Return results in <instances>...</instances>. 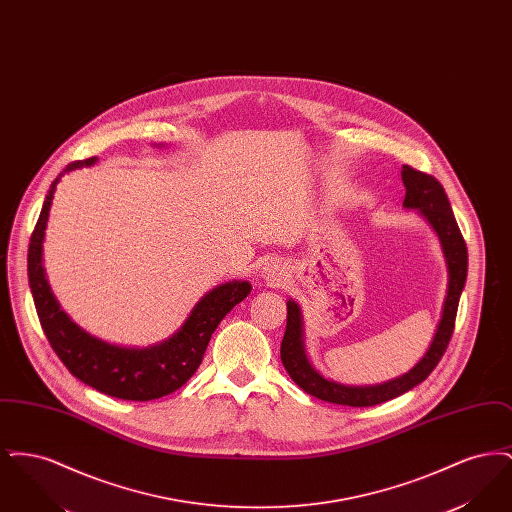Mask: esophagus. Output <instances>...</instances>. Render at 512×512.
I'll use <instances>...</instances> for the list:
<instances>
[{
    "mask_svg": "<svg viewBox=\"0 0 512 512\" xmlns=\"http://www.w3.org/2000/svg\"><path fill=\"white\" fill-rule=\"evenodd\" d=\"M265 278L270 280L272 284H280L284 280V272H282V268L278 267V265L270 263V265L265 267Z\"/></svg>",
    "mask_w": 512,
    "mask_h": 512,
    "instance_id": "esophagus-1",
    "label": "esophagus"
}]
</instances>
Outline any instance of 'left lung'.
<instances>
[{"label": "left lung", "instance_id": "8db88e82", "mask_svg": "<svg viewBox=\"0 0 512 512\" xmlns=\"http://www.w3.org/2000/svg\"><path fill=\"white\" fill-rule=\"evenodd\" d=\"M401 178L407 190L403 207L418 209L420 215L430 222V226L438 234L443 257L447 263L449 282H447V295L443 301V311H441L436 336L430 343L426 355L403 376L393 378L384 384H376V386H343L320 376L309 363L305 355V345H303L301 309L293 299H290L286 334L280 345V359L284 368L288 370V374L292 376L293 382L301 390L307 391L309 395H315L322 401L347 405V407H372V405L390 401L393 397H399L405 391L413 390L414 386H418L430 376V372L441 361L449 340L453 336L457 307H459V299H461L466 272H468V253H466L463 234L451 211L443 186L432 174L416 171L409 165H403Z\"/></svg>", "mask_w": 512, "mask_h": 512}]
</instances>
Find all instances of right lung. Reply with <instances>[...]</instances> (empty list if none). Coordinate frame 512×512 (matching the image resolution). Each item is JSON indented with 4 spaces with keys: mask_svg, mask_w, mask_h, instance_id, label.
I'll return each instance as SVG.
<instances>
[{
    "mask_svg": "<svg viewBox=\"0 0 512 512\" xmlns=\"http://www.w3.org/2000/svg\"><path fill=\"white\" fill-rule=\"evenodd\" d=\"M96 157L73 161L49 186L28 245V282L36 313L51 349L80 382L126 401H151L182 388L201 365L220 320L251 292L249 282H226L205 293L169 340L136 349L98 340L74 324L49 290L42 244L55 186L65 172L92 167Z\"/></svg>",
    "mask_w": 512,
    "mask_h": 512,
    "instance_id": "1",
    "label": "right lung"
}]
</instances>
